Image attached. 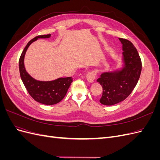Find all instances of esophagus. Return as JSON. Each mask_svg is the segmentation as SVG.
<instances>
[{
  "mask_svg": "<svg viewBox=\"0 0 160 160\" xmlns=\"http://www.w3.org/2000/svg\"><path fill=\"white\" fill-rule=\"evenodd\" d=\"M86 77H87V80H88L89 83H93L95 79V74L93 71H91L87 74Z\"/></svg>",
  "mask_w": 160,
  "mask_h": 160,
  "instance_id": "1",
  "label": "esophagus"
}]
</instances>
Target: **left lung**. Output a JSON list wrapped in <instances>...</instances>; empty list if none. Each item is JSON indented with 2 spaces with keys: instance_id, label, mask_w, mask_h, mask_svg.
I'll return each mask as SVG.
<instances>
[{
  "instance_id": "8db88e82",
  "label": "left lung",
  "mask_w": 160,
  "mask_h": 160,
  "mask_svg": "<svg viewBox=\"0 0 160 160\" xmlns=\"http://www.w3.org/2000/svg\"><path fill=\"white\" fill-rule=\"evenodd\" d=\"M119 40L123 51L122 67L103 72L97 80L103 88L99 101L105 105H113L126 99L136 86L142 71V61L133 43L125 38Z\"/></svg>"
}]
</instances>
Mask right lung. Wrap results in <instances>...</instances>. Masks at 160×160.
Here are the masks:
<instances>
[{
  "instance_id": "obj_1",
  "label": "right lung",
  "mask_w": 160,
  "mask_h": 160,
  "mask_svg": "<svg viewBox=\"0 0 160 160\" xmlns=\"http://www.w3.org/2000/svg\"><path fill=\"white\" fill-rule=\"evenodd\" d=\"M50 37L51 35L49 34L37 36L32 38L27 43L19 59V71L23 84L34 99L38 103L45 105H55L60 102L65 98L72 82V78L71 77H61L49 81H37L32 78L25 69L24 59L28 47L38 38H46Z\"/></svg>"
}]
</instances>
